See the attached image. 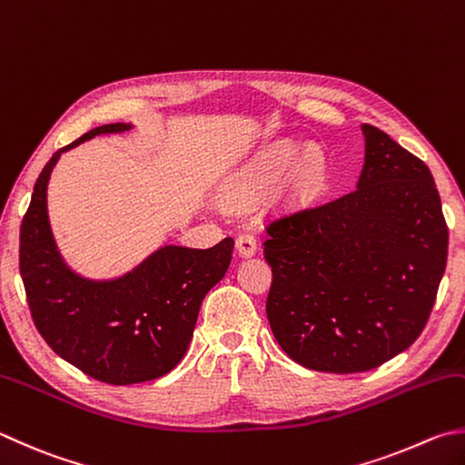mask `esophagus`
<instances>
[{
	"mask_svg": "<svg viewBox=\"0 0 465 465\" xmlns=\"http://www.w3.org/2000/svg\"><path fill=\"white\" fill-rule=\"evenodd\" d=\"M259 249V242H257V234L252 232L251 229H242L236 236V251H239L241 257H251L255 255Z\"/></svg>",
	"mask_w": 465,
	"mask_h": 465,
	"instance_id": "obj_1",
	"label": "esophagus"
}]
</instances>
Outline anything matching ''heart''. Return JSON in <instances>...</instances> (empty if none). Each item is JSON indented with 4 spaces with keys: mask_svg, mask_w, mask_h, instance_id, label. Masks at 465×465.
Instances as JSON below:
<instances>
[{
    "mask_svg": "<svg viewBox=\"0 0 465 465\" xmlns=\"http://www.w3.org/2000/svg\"><path fill=\"white\" fill-rule=\"evenodd\" d=\"M283 163H285V150H273L265 153L259 162L252 163L247 170V173L239 180V183H236L232 190V196L239 200H249L252 196H257L262 188L269 186V183L277 178V173L282 172ZM318 173H320V165L312 162L310 168L303 173V182L313 183L318 180Z\"/></svg>",
    "mask_w": 465,
    "mask_h": 465,
    "instance_id": "1",
    "label": "heart"
}]
</instances>
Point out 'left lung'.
<instances>
[{
    "label": "left lung",
    "instance_id": "obj_1",
    "mask_svg": "<svg viewBox=\"0 0 465 465\" xmlns=\"http://www.w3.org/2000/svg\"><path fill=\"white\" fill-rule=\"evenodd\" d=\"M354 190L267 224V318L283 352L320 372H366L407 350L431 315L448 224L431 172L379 127Z\"/></svg>",
    "mask_w": 465,
    "mask_h": 465
}]
</instances>
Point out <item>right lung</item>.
Wrapping results in <instances>:
<instances>
[{
  "instance_id": "add662e5",
  "label": "right lung",
  "mask_w": 465,
  "mask_h": 465,
  "mask_svg": "<svg viewBox=\"0 0 465 465\" xmlns=\"http://www.w3.org/2000/svg\"><path fill=\"white\" fill-rule=\"evenodd\" d=\"M129 127H94L52 155L20 229V273L34 326L60 358L117 387L160 379L176 369L204 295L224 277L234 249L231 236L210 249L168 244L113 282H89L64 265L48 224L50 172L70 147Z\"/></svg>"
}]
</instances>
